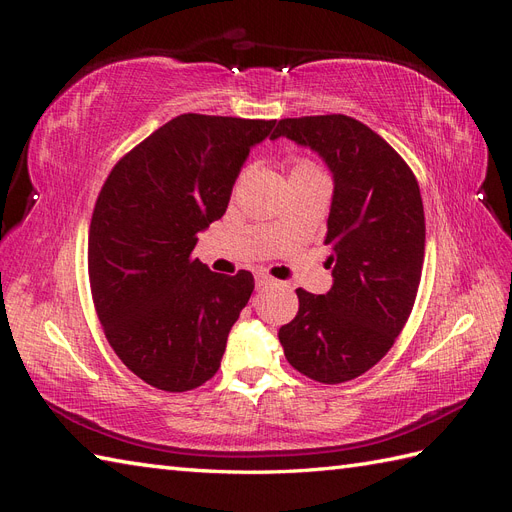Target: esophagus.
Wrapping results in <instances>:
<instances>
[{"instance_id": "34e87169", "label": "esophagus", "mask_w": 512, "mask_h": 512, "mask_svg": "<svg viewBox=\"0 0 512 512\" xmlns=\"http://www.w3.org/2000/svg\"><path fill=\"white\" fill-rule=\"evenodd\" d=\"M275 280L271 275H267V273H256V288H265V286H269V284H273Z\"/></svg>"}]
</instances>
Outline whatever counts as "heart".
I'll return each instance as SVG.
<instances>
[{"instance_id":"b5f03b06","label":"heart","mask_w":512,"mask_h":512,"mask_svg":"<svg viewBox=\"0 0 512 512\" xmlns=\"http://www.w3.org/2000/svg\"><path fill=\"white\" fill-rule=\"evenodd\" d=\"M294 170H318V168H316V164H312L309 160H297L292 164L290 173H294Z\"/></svg>"}]
</instances>
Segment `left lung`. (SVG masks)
Masks as SVG:
<instances>
[{
	"label": "left lung",
	"instance_id": "1",
	"mask_svg": "<svg viewBox=\"0 0 512 512\" xmlns=\"http://www.w3.org/2000/svg\"><path fill=\"white\" fill-rule=\"evenodd\" d=\"M280 136L316 151L335 183L324 237L333 286L297 288L299 312L280 342L303 376L348 382L391 350L412 312L425 258L421 190L399 153L352 117L282 119L271 138Z\"/></svg>",
	"mask_w": 512,
	"mask_h": 512
}]
</instances>
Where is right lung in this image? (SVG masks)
<instances>
[{"instance_id": "1", "label": "right lung", "mask_w": 512, "mask_h": 512, "mask_svg": "<svg viewBox=\"0 0 512 512\" xmlns=\"http://www.w3.org/2000/svg\"><path fill=\"white\" fill-rule=\"evenodd\" d=\"M275 119L185 113L126 153L106 177L89 226L91 297L108 344L132 374L183 393L220 369L254 290L250 271H209L192 250L226 213L250 149Z\"/></svg>"}]
</instances>
